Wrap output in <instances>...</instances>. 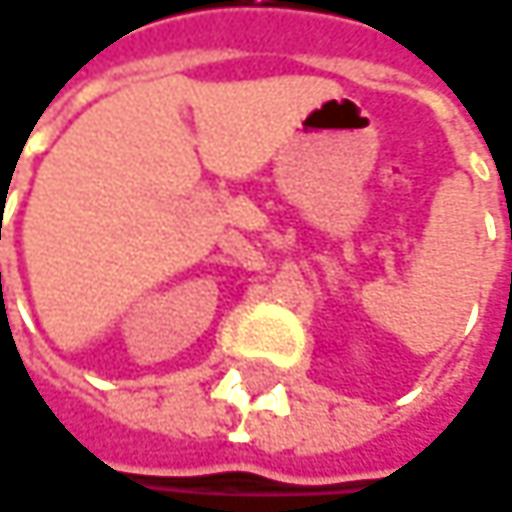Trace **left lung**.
<instances>
[{
	"mask_svg": "<svg viewBox=\"0 0 512 512\" xmlns=\"http://www.w3.org/2000/svg\"><path fill=\"white\" fill-rule=\"evenodd\" d=\"M510 239H512V227H510Z\"/></svg>",
	"mask_w": 512,
	"mask_h": 512,
	"instance_id": "1",
	"label": "left lung"
}]
</instances>
